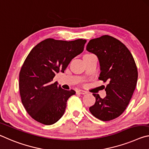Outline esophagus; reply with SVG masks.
Masks as SVG:
<instances>
[{
	"mask_svg": "<svg viewBox=\"0 0 149 149\" xmlns=\"http://www.w3.org/2000/svg\"><path fill=\"white\" fill-rule=\"evenodd\" d=\"M76 93L80 94H87V92L82 91V90H77V91H76Z\"/></svg>",
	"mask_w": 149,
	"mask_h": 149,
	"instance_id": "1",
	"label": "esophagus"
}]
</instances>
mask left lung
I'll list each match as a JSON object with an SVG mask.
<instances>
[{
    "instance_id": "8db88e82",
    "label": "left lung",
    "mask_w": 149,
    "mask_h": 149,
    "mask_svg": "<svg viewBox=\"0 0 149 149\" xmlns=\"http://www.w3.org/2000/svg\"><path fill=\"white\" fill-rule=\"evenodd\" d=\"M86 50L98 58L99 79L109 82L105 89L106 96L102 98L93 94L96 102L89 110L102 121L112 120L125 110L135 91L138 78L135 60L123 43L108 35L90 40Z\"/></svg>"
}]
</instances>
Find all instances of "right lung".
I'll list each match as a JSON object with an SVG mask.
<instances>
[{"label": "right lung", "instance_id": "1", "mask_svg": "<svg viewBox=\"0 0 149 149\" xmlns=\"http://www.w3.org/2000/svg\"><path fill=\"white\" fill-rule=\"evenodd\" d=\"M86 40L74 41L46 39L27 56L19 74L22 103L38 122L52 125L63 116L74 91H66L52 80L56 73L64 72L73 58L84 50Z\"/></svg>", "mask_w": 149, "mask_h": 149}]
</instances>
